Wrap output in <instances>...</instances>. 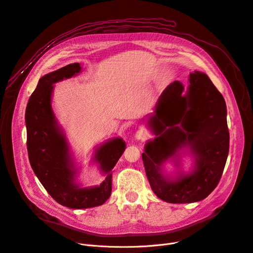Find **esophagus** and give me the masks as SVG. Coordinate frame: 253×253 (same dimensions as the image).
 Instances as JSON below:
<instances>
[{
	"mask_svg": "<svg viewBox=\"0 0 253 253\" xmlns=\"http://www.w3.org/2000/svg\"><path fill=\"white\" fill-rule=\"evenodd\" d=\"M134 138L137 139V140H139V141H144V140H146V138H147V132H146V130H145V129H142V128L138 129L137 132H135V134H134Z\"/></svg>",
	"mask_w": 253,
	"mask_h": 253,
	"instance_id": "34e87169",
	"label": "esophagus"
}]
</instances>
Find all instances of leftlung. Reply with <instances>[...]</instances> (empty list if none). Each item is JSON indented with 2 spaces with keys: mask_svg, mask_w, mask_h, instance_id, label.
<instances>
[{
  "mask_svg": "<svg viewBox=\"0 0 253 253\" xmlns=\"http://www.w3.org/2000/svg\"><path fill=\"white\" fill-rule=\"evenodd\" d=\"M189 84L174 81L163 91L146 126L156 135L145 145L142 158L151 188L171 204L203 201L218 185L229 153L227 107L224 97L203 72L194 71ZM182 154L194 160L181 168ZM172 161L173 174L164 169Z\"/></svg>",
  "mask_w": 253,
  "mask_h": 253,
  "instance_id": "obj_1",
  "label": "left lung"
}]
</instances>
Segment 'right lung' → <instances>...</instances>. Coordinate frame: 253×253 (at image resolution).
Returning a JSON list of instances; mask_svg holds the SVG:
<instances>
[{"mask_svg": "<svg viewBox=\"0 0 253 253\" xmlns=\"http://www.w3.org/2000/svg\"><path fill=\"white\" fill-rule=\"evenodd\" d=\"M82 71L79 63L70 64L42 77L31 94L26 111L27 151L35 175L51 198L70 209H89L103 205L111 193V170L126 150L122 138H112L93 154L105 179L100 185L84 187L78 181L77 167L66 132L57 121L51 100L53 84L77 76Z\"/></svg>", "mask_w": 253, "mask_h": 253, "instance_id": "add662e5", "label": "right lung"}]
</instances>
